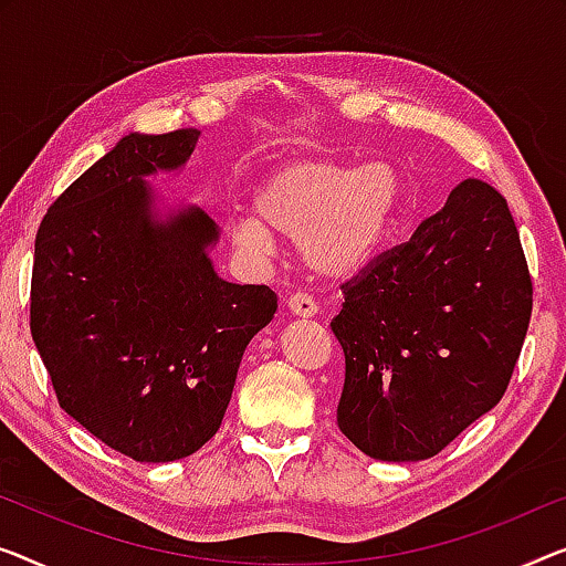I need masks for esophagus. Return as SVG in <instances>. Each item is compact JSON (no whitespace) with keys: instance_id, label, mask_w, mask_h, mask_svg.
Wrapping results in <instances>:
<instances>
[{"instance_id":"obj_1","label":"esophagus","mask_w":566,"mask_h":566,"mask_svg":"<svg viewBox=\"0 0 566 566\" xmlns=\"http://www.w3.org/2000/svg\"><path fill=\"white\" fill-rule=\"evenodd\" d=\"M286 307L292 310V315H300V317L317 315V302L312 300L307 292H294V294H290V300H286Z\"/></svg>"}]
</instances>
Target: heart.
Here are the masks:
<instances>
[{"instance_id": "b5f03b06", "label": "heart", "mask_w": 566, "mask_h": 566, "mask_svg": "<svg viewBox=\"0 0 566 566\" xmlns=\"http://www.w3.org/2000/svg\"><path fill=\"white\" fill-rule=\"evenodd\" d=\"M401 177L389 163L358 170L333 159L284 163L259 185L254 213L229 221L231 243L251 259L274 249L272 231L297 235L305 264L345 280L370 264L401 206Z\"/></svg>"}]
</instances>
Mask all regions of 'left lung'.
I'll list each match as a JSON object with an SVG mask.
<instances>
[{
	"mask_svg": "<svg viewBox=\"0 0 566 566\" xmlns=\"http://www.w3.org/2000/svg\"><path fill=\"white\" fill-rule=\"evenodd\" d=\"M343 300L337 427L368 458H434L503 399L528 331L534 286L509 202L462 180Z\"/></svg>",
	"mask_w": 566,
	"mask_h": 566,
	"instance_id": "left-lung-1",
	"label": "left lung"
}]
</instances>
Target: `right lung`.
I'll return each instance as SVG.
<instances>
[{
	"label": "right lung",
	"mask_w": 566,
	"mask_h": 566,
	"mask_svg": "<svg viewBox=\"0 0 566 566\" xmlns=\"http://www.w3.org/2000/svg\"><path fill=\"white\" fill-rule=\"evenodd\" d=\"M198 137H124L55 198L35 235L30 333L57 403L137 462L188 458L218 432L243 350L276 312L266 284L213 272V218L149 213L142 177L188 163Z\"/></svg>",
	"instance_id": "1"
}]
</instances>
